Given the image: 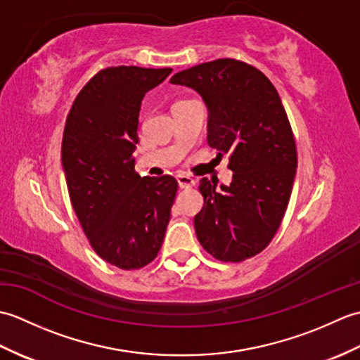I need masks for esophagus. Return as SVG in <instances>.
I'll list each match as a JSON object with an SVG mask.
<instances>
[{
  "mask_svg": "<svg viewBox=\"0 0 360 360\" xmlns=\"http://www.w3.org/2000/svg\"><path fill=\"white\" fill-rule=\"evenodd\" d=\"M176 179H178V184L181 188H192L195 186V179L190 178L188 174H176Z\"/></svg>",
  "mask_w": 360,
  "mask_h": 360,
  "instance_id": "34e87169",
  "label": "esophagus"
}]
</instances>
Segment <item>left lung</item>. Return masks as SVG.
<instances>
[{"label":"left lung","instance_id":"obj_1","mask_svg":"<svg viewBox=\"0 0 360 360\" xmlns=\"http://www.w3.org/2000/svg\"><path fill=\"white\" fill-rule=\"evenodd\" d=\"M174 85L198 91L209 108L207 142L229 155L231 186L200 181L198 241L224 263L264 250L277 233L292 192L297 147L277 89L255 66L218 58L174 74Z\"/></svg>","mask_w":360,"mask_h":360}]
</instances>
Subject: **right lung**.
I'll return each instance as SVG.
<instances>
[{"label": "right lung", "instance_id": "add662e5", "mask_svg": "<svg viewBox=\"0 0 360 360\" xmlns=\"http://www.w3.org/2000/svg\"><path fill=\"white\" fill-rule=\"evenodd\" d=\"M172 68H105L75 97L66 117L62 162L72 209L96 254L124 271L151 263L162 246L178 182L134 170L145 93Z\"/></svg>", "mask_w": 360, "mask_h": 360}]
</instances>
